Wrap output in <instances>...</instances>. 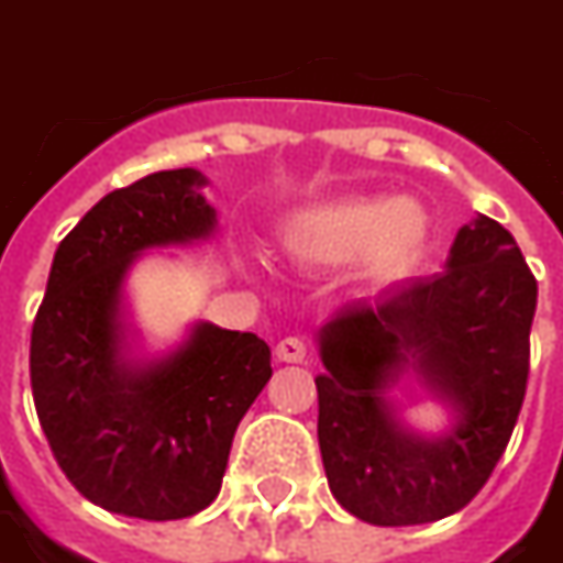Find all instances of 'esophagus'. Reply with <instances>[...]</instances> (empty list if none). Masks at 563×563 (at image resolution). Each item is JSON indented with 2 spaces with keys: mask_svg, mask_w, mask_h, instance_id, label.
I'll use <instances>...</instances> for the list:
<instances>
[{
  "mask_svg": "<svg viewBox=\"0 0 563 563\" xmlns=\"http://www.w3.org/2000/svg\"><path fill=\"white\" fill-rule=\"evenodd\" d=\"M277 356H280L283 363H305L308 344L301 338H283L280 344H277Z\"/></svg>",
  "mask_w": 563,
  "mask_h": 563,
  "instance_id": "obj_1",
  "label": "esophagus"
}]
</instances>
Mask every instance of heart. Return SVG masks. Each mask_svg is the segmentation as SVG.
Returning <instances> with one entry per match:
<instances>
[{
	"mask_svg": "<svg viewBox=\"0 0 563 563\" xmlns=\"http://www.w3.org/2000/svg\"><path fill=\"white\" fill-rule=\"evenodd\" d=\"M430 219L415 200L338 198L301 207L283 219L280 246L295 265H350L368 286L399 280L420 262Z\"/></svg>",
	"mask_w": 563,
	"mask_h": 563,
	"instance_id": "obj_1",
	"label": "heart"
}]
</instances>
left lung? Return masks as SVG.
I'll list each match as a JSON object with an SVG mask.
<instances>
[{"instance_id":"left-lung-1","label":"left lung","mask_w":563,"mask_h":563,"mask_svg":"<svg viewBox=\"0 0 563 563\" xmlns=\"http://www.w3.org/2000/svg\"><path fill=\"white\" fill-rule=\"evenodd\" d=\"M537 280L515 238L475 216L445 271L335 310L317 332L320 454L335 500L377 528L460 512L509 445L530 372ZM411 371L452 411L408 431L389 387Z\"/></svg>"}]
</instances>
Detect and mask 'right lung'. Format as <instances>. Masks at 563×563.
<instances>
[{
    "mask_svg": "<svg viewBox=\"0 0 563 563\" xmlns=\"http://www.w3.org/2000/svg\"><path fill=\"white\" fill-rule=\"evenodd\" d=\"M191 167L93 203L57 246L35 313L30 380L66 478L109 512L176 521L207 509L243 415L271 377L253 332L195 322L158 360H133L124 280L145 250L210 238L216 210Z\"/></svg>",
    "mask_w": 563,
    "mask_h": 563,
    "instance_id": "add662e5",
    "label": "right lung"
}]
</instances>
